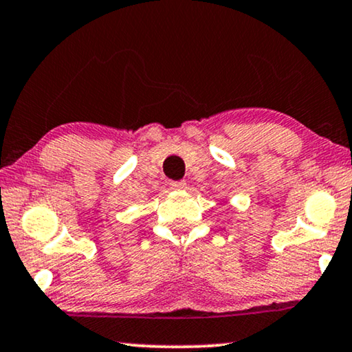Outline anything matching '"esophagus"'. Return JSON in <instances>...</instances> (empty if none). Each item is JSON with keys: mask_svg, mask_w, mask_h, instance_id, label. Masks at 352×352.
<instances>
[{"mask_svg": "<svg viewBox=\"0 0 352 352\" xmlns=\"http://www.w3.org/2000/svg\"><path fill=\"white\" fill-rule=\"evenodd\" d=\"M170 186L173 190H184V188L187 187L186 181H177V182H170Z\"/></svg>", "mask_w": 352, "mask_h": 352, "instance_id": "obj_1", "label": "esophagus"}]
</instances>
